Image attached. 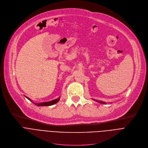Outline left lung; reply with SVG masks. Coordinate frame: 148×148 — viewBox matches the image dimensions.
I'll return each mask as SVG.
<instances>
[{"mask_svg": "<svg viewBox=\"0 0 148 148\" xmlns=\"http://www.w3.org/2000/svg\"><path fill=\"white\" fill-rule=\"evenodd\" d=\"M96 101H97V102H98V103H102V104H103V103H104V104H105V103H104V102L101 101H98V100H96Z\"/></svg>", "mask_w": 148, "mask_h": 148, "instance_id": "1", "label": "left lung"}]
</instances>
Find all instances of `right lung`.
Returning a JSON list of instances; mask_svg holds the SVG:
<instances>
[{"label": "right lung", "mask_w": 148, "mask_h": 148, "mask_svg": "<svg viewBox=\"0 0 148 148\" xmlns=\"http://www.w3.org/2000/svg\"><path fill=\"white\" fill-rule=\"evenodd\" d=\"M28 99H29L30 101V99L29 98H27V97H26ZM59 99H60V97L59 98H57V99H54V100H53V101H49V102H44V103H39V104H35L36 106H51V105H53V104H56V103H57L59 101Z\"/></svg>", "instance_id": "1"}]
</instances>
